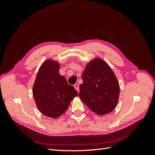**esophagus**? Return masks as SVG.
<instances>
[{
    "instance_id": "34e87169",
    "label": "esophagus",
    "mask_w": 155,
    "mask_h": 155,
    "mask_svg": "<svg viewBox=\"0 0 155 155\" xmlns=\"http://www.w3.org/2000/svg\"><path fill=\"white\" fill-rule=\"evenodd\" d=\"M74 87L75 89H76V90L78 92H79V85H78V84H75V85H74Z\"/></svg>"
}]
</instances>
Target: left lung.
<instances>
[{
  "mask_svg": "<svg viewBox=\"0 0 155 155\" xmlns=\"http://www.w3.org/2000/svg\"><path fill=\"white\" fill-rule=\"evenodd\" d=\"M79 96L92 112L105 115L114 109L120 86L114 72L105 61L95 59L88 63L82 74Z\"/></svg>",
  "mask_w": 155,
  "mask_h": 155,
  "instance_id": "1",
  "label": "left lung"
}]
</instances>
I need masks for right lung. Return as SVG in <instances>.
Listing matches in <instances>:
<instances>
[{"instance_id": "right-lung-1", "label": "right lung", "mask_w": 155, "mask_h": 155, "mask_svg": "<svg viewBox=\"0 0 155 155\" xmlns=\"http://www.w3.org/2000/svg\"><path fill=\"white\" fill-rule=\"evenodd\" d=\"M59 64L51 60L43 63L33 87V96L41 113L57 118L67 110L70 101L78 96L72 85L59 72Z\"/></svg>"}]
</instances>
